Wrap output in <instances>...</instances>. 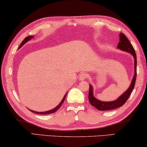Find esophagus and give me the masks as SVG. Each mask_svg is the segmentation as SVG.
<instances>
[{
  "mask_svg": "<svg viewBox=\"0 0 147 147\" xmlns=\"http://www.w3.org/2000/svg\"><path fill=\"white\" fill-rule=\"evenodd\" d=\"M87 78H88V74H86V73L80 74V77H79L80 80H86Z\"/></svg>",
  "mask_w": 147,
  "mask_h": 147,
  "instance_id": "esophagus-1",
  "label": "esophagus"
}]
</instances>
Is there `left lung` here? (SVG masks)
I'll return each mask as SVG.
<instances>
[{
  "instance_id": "obj_1",
  "label": "left lung",
  "mask_w": 147,
  "mask_h": 147,
  "mask_svg": "<svg viewBox=\"0 0 147 147\" xmlns=\"http://www.w3.org/2000/svg\"><path fill=\"white\" fill-rule=\"evenodd\" d=\"M120 42L118 44V49H120L122 51L128 52L130 54L133 56L134 59V77L132 78L131 84L128 90L124 92L120 97H118L117 99L112 102H104L101 100H98L94 96L93 92V87L91 84H90L89 88V94H88V99H89L90 103L92 104L94 107H95L98 110H114L116 108L121 107L125 104V102L127 101V100L129 98L130 95L131 94L132 90L134 88L136 82V55L134 51V49L132 47V44L130 43L129 40L127 39L125 35L123 33H120L119 35Z\"/></svg>"
}]
</instances>
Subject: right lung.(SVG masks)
<instances>
[{
  "mask_svg": "<svg viewBox=\"0 0 147 147\" xmlns=\"http://www.w3.org/2000/svg\"><path fill=\"white\" fill-rule=\"evenodd\" d=\"M33 36H28V37H27L26 38H25V39L23 40V41H22V43H21V45H20V46L19 47V48H21L22 46H23L24 44L27 43V41H29V40H31V39H33ZM67 94L66 93L65 94V96H64V97L63 98V99H62V100L61 101V102L58 104V105L56 106L55 108H54L52 110H48V111H45V112H36V111H33V110H31L29 109L30 111H31L32 112H34V113H36V114H52V113H54V112H55L56 111H57V110L59 109V108L61 107V106H62V104H63L64 100H65V98H66V96H67Z\"/></svg>",
  "mask_w": 147,
  "mask_h": 147,
  "instance_id": "right-lung-1",
  "label": "right lung"
}]
</instances>
